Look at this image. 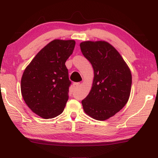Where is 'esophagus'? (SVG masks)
<instances>
[{"instance_id":"1","label":"esophagus","mask_w":158,"mask_h":158,"mask_svg":"<svg viewBox=\"0 0 158 158\" xmlns=\"http://www.w3.org/2000/svg\"><path fill=\"white\" fill-rule=\"evenodd\" d=\"M80 85H81V83H73V88H74V89H77V88H79Z\"/></svg>"}]
</instances>
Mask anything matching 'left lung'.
<instances>
[{
    "label": "left lung",
    "instance_id": "1",
    "mask_svg": "<svg viewBox=\"0 0 158 158\" xmlns=\"http://www.w3.org/2000/svg\"><path fill=\"white\" fill-rule=\"evenodd\" d=\"M80 46L94 70L92 88L82 100L83 110L95 120H107L128 101L131 72L117 50L106 41H85Z\"/></svg>",
    "mask_w": 158,
    "mask_h": 158
}]
</instances>
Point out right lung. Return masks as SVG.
I'll return each instance as SVG.
<instances>
[{
	"label": "right lung",
	"mask_w": 158,
	"mask_h": 158,
	"mask_svg": "<svg viewBox=\"0 0 158 158\" xmlns=\"http://www.w3.org/2000/svg\"><path fill=\"white\" fill-rule=\"evenodd\" d=\"M73 40H54L41 49L25 69L22 96L27 106L44 119L63 113L71 82L65 63L73 52Z\"/></svg>",
	"instance_id": "right-lung-1"
}]
</instances>
